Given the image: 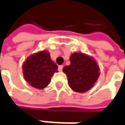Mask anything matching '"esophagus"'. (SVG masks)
<instances>
[{"label":"esophagus","instance_id":"1","mask_svg":"<svg viewBox=\"0 0 125 125\" xmlns=\"http://www.w3.org/2000/svg\"><path fill=\"white\" fill-rule=\"evenodd\" d=\"M62 68H63V65H60V66L58 67V71H59V72H62Z\"/></svg>","mask_w":125,"mask_h":125}]
</instances>
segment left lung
Wrapping results in <instances>:
<instances>
[{
    "label": "left lung",
    "instance_id": "1",
    "mask_svg": "<svg viewBox=\"0 0 125 125\" xmlns=\"http://www.w3.org/2000/svg\"><path fill=\"white\" fill-rule=\"evenodd\" d=\"M70 65L65 66L63 72L68 78L72 90L83 93L90 90L99 76V67L93 57L81 52L70 55Z\"/></svg>",
    "mask_w": 125,
    "mask_h": 125
}]
</instances>
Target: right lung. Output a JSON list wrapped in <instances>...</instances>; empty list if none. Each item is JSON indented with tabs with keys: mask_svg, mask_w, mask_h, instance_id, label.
Segmentation results:
<instances>
[{
	"mask_svg": "<svg viewBox=\"0 0 125 125\" xmlns=\"http://www.w3.org/2000/svg\"><path fill=\"white\" fill-rule=\"evenodd\" d=\"M24 79L32 87L43 89L50 83L58 66L51 59L48 51H40L28 56L22 65Z\"/></svg>",
	"mask_w": 125,
	"mask_h": 125,
	"instance_id": "1",
	"label": "right lung"
}]
</instances>
